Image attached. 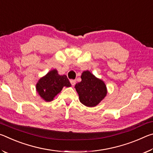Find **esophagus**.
<instances>
[{
	"label": "esophagus",
	"instance_id": "34e87169",
	"mask_svg": "<svg viewBox=\"0 0 153 153\" xmlns=\"http://www.w3.org/2000/svg\"><path fill=\"white\" fill-rule=\"evenodd\" d=\"M76 80L75 79H71L70 80V82H71V85H72V86H74L75 84H76Z\"/></svg>",
	"mask_w": 153,
	"mask_h": 153
}]
</instances>
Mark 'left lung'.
<instances>
[{
    "label": "left lung",
    "mask_w": 153,
    "mask_h": 153,
    "mask_svg": "<svg viewBox=\"0 0 153 153\" xmlns=\"http://www.w3.org/2000/svg\"><path fill=\"white\" fill-rule=\"evenodd\" d=\"M82 81L75 86L79 101L88 107H94L104 99L107 94L105 83L88 70L82 72Z\"/></svg>",
    "instance_id": "8db88e82"
}]
</instances>
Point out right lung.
<instances>
[{
	"label": "right lung",
	"instance_id": "1",
	"mask_svg": "<svg viewBox=\"0 0 153 153\" xmlns=\"http://www.w3.org/2000/svg\"><path fill=\"white\" fill-rule=\"evenodd\" d=\"M71 86L65 75H59L58 71L54 69L39 79L36 85V90L45 101L51 102L63 87Z\"/></svg>",
	"mask_w": 153,
	"mask_h": 153
}]
</instances>
